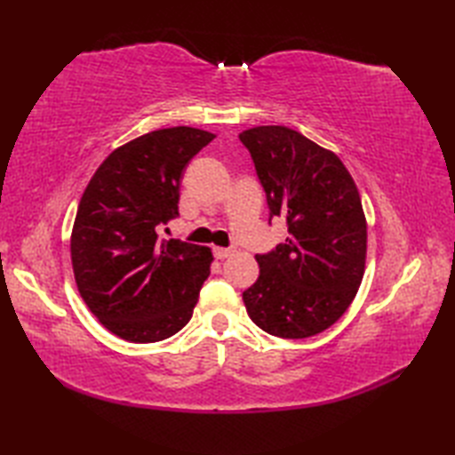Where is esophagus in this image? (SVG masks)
I'll list each match as a JSON object with an SVG mask.
<instances>
[{"mask_svg": "<svg viewBox=\"0 0 455 455\" xmlns=\"http://www.w3.org/2000/svg\"><path fill=\"white\" fill-rule=\"evenodd\" d=\"M212 254H215L217 259H225V258L233 254V248H215V250H212Z\"/></svg>", "mask_w": 455, "mask_h": 455, "instance_id": "1", "label": "esophagus"}]
</instances>
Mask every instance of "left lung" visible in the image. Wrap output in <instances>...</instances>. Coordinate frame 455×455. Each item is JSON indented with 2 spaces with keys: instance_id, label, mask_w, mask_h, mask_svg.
<instances>
[{
  "instance_id": "1",
  "label": "left lung",
  "mask_w": 455,
  "mask_h": 455,
  "mask_svg": "<svg viewBox=\"0 0 455 455\" xmlns=\"http://www.w3.org/2000/svg\"><path fill=\"white\" fill-rule=\"evenodd\" d=\"M266 191L269 225L289 236L256 254L259 275L243 293L250 318L272 336L308 338L350 307L362 283L367 227L355 183L334 152L282 124L238 134Z\"/></svg>"
}]
</instances>
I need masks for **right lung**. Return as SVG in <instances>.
Wrapping results in <instances>:
<instances>
[{
    "label": "right lung",
    "instance_id": "add662e5",
    "mask_svg": "<svg viewBox=\"0 0 455 455\" xmlns=\"http://www.w3.org/2000/svg\"><path fill=\"white\" fill-rule=\"evenodd\" d=\"M215 134L172 127L113 150L76 212L70 252L80 295L123 340L148 344L189 323L211 274V250L160 238L180 217V180Z\"/></svg>",
    "mask_w": 455,
    "mask_h": 455
}]
</instances>
